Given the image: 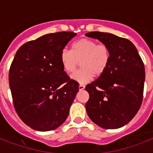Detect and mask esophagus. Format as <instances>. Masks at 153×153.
Wrapping results in <instances>:
<instances>
[{
  "instance_id": "esophagus-1",
  "label": "esophagus",
  "mask_w": 153,
  "mask_h": 153,
  "mask_svg": "<svg viewBox=\"0 0 153 153\" xmlns=\"http://www.w3.org/2000/svg\"><path fill=\"white\" fill-rule=\"evenodd\" d=\"M79 91H82V90H84V89H85V86H84V85H82V84H80L79 86Z\"/></svg>"
}]
</instances>
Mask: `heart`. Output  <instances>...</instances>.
<instances>
[{"label": "heart", "mask_w": 153, "mask_h": 153, "mask_svg": "<svg viewBox=\"0 0 153 153\" xmlns=\"http://www.w3.org/2000/svg\"><path fill=\"white\" fill-rule=\"evenodd\" d=\"M60 61L66 72L71 74L79 67H82L71 76L79 83H87L94 75L99 76L105 72L110 61V50L105 44L82 38L73 44L71 51L63 49L60 54Z\"/></svg>", "instance_id": "1"}]
</instances>
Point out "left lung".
I'll use <instances>...</instances> for the list:
<instances>
[{
    "label": "left lung",
    "instance_id": "left-lung-1",
    "mask_svg": "<svg viewBox=\"0 0 153 153\" xmlns=\"http://www.w3.org/2000/svg\"><path fill=\"white\" fill-rule=\"evenodd\" d=\"M86 36L100 40L110 50L107 69L85 88L90 94L87 114L102 128H121L134 117L142 103L144 62L134 44L126 38L101 32Z\"/></svg>",
    "mask_w": 153,
    "mask_h": 153
}]
</instances>
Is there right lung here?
I'll return each mask as SVG.
<instances>
[{
  "mask_svg": "<svg viewBox=\"0 0 153 153\" xmlns=\"http://www.w3.org/2000/svg\"><path fill=\"white\" fill-rule=\"evenodd\" d=\"M75 36L72 32L44 35L23 44L12 62L8 82L13 105L35 130H54L68 117L79 84L64 71L60 54Z\"/></svg>",
  "mask_w": 153,
  "mask_h": 153,
  "instance_id": "right-lung-1",
  "label": "right lung"
}]
</instances>
